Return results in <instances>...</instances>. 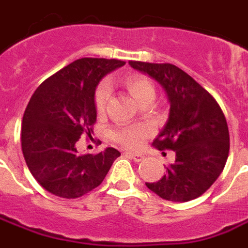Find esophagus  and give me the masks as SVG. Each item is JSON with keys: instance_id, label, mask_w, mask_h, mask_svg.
Segmentation results:
<instances>
[{"instance_id": "1", "label": "esophagus", "mask_w": 248, "mask_h": 248, "mask_svg": "<svg viewBox=\"0 0 248 248\" xmlns=\"http://www.w3.org/2000/svg\"><path fill=\"white\" fill-rule=\"evenodd\" d=\"M127 155L130 156L131 159H134L135 162H141L144 159V155L142 154H139V153H127Z\"/></svg>"}]
</instances>
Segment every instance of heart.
I'll return each instance as SVG.
<instances>
[{
  "instance_id": "1",
  "label": "heart",
  "mask_w": 248,
  "mask_h": 248,
  "mask_svg": "<svg viewBox=\"0 0 248 248\" xmlns=\"http://www.w3.org/2000/svg\"><path fill=\"white\" fill-rule=\"evenodd\" d=\"M124 85L131 95L142 104L146 100H152L154 96V86L150 78L140 74H130L122 80ZM110 95V88L108 82H102L96 88L94 94V107L98 114H103L107 108ZM152 134V130L145 124H130V126H120L110 130L109 138L114 142L122 145L128 149L140 148L146 138Z\"/></svg>"
}]
</instances>
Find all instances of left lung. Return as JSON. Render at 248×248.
<instances>
[{
	"mask_svg": "<svg viewBox=\"0 0 248 248\" xmlns=\"http://www.w3.org/2000/svg\"><path fill=\"white\" fill-rule=\"evenodd\" d=\"M164 88L170 117L153 141L159 150H173L176 162L158 182L146 187L164 200L183 202L201 196L217 181L229 153V131L222 108L208 90L172 63L130 61Z\"/></svg>",
	"mask_w": 248,
	"mask_h": 248,
	"instance_id": "left-lung-1",
	"label": "left lung"
}]
</instances>
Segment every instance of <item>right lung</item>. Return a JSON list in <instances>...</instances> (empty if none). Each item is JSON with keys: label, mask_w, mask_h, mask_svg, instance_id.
I'll use <instances>...</instances> for the list:
<instances>
[{"label": "right lung", "mask_w": 248, "mask_h": 248, "mask_svg": "<svg viewBox=\"0 0 248 248\" xmlns=\"http://www.w3.org/2000/svg\"><path fill=\"white\" fill-rule=\"evenodd\" d=\"M126 62L80 58L44 80L26 107L21 149L30 173L48 192L76 199L103 182L121 153L107 148L95 155H78L75 144L92 136L96 121L94 94L108 72Z\"/></svg>", "instance_id": "right-lung-1"}]
</instances>
